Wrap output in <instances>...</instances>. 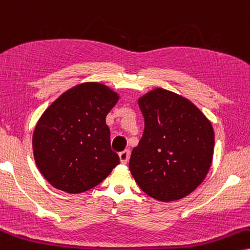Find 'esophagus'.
<instances>
[{
    "instance_id": "esophagus-1",
    "label": "esophagus",
    "mask_w": 250,
    "mask_h": 250,
    "mask_svg": "<svg viewBox=\"0 0 250 250\" xmlns=\"http://www.w3.org/2000/svg\"><path fill=\"white\" fill-rule=\"evenodd\" d=\"M119 160H120V162L126 165V163L128 162V160H130V150L125 149V150H123L122 153H119Z\"/></svg>"
}]
</instances>
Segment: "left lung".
<instances>
[{"instance_id":"1","label":"left lung","mask_w":250,"mask_h":250,"mask_svg":"<svg viewBox=\"0 0 250 250\" xmlns=\"http://www.w3.org/2000/svg\"><path fill=\"white\" fill-rule=\"evenodd\" d=\"M145 119L132 150V176L145 193L161 202L184 198L204 181L214 149L211 122L192 102L163 88L138 98Z\"/></svg>"}]
</instances>
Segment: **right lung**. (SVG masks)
<instances>
[{
	"label": "right lung",
	"mask_w": 250,
	"mask_h": 250,
	"mask_svg": "<svg viewBox=\"0 0 250 250\" xmlns=\"http://www.w3.org/2000/svg\"><path fill=\"white\" fill-rule=\"evenodd\" d=\"M119 95L100 82L64 91L44 111L32 137L37 167L55 189L81 193L119 165L105 118Z\"/></svg>",
	"instance_id": "add662e5"
}]
</instances>
